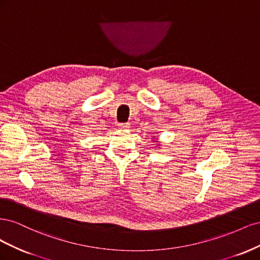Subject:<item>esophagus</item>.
<instances>
[{"label": "esophagus", "instance_id": "obj_1", "mask_svg": "<svg viewBox=\"0 0 260 260\" xmlns=\"http://www.w3.org/2000/svg\"><path fill=\"white\" fill-rule=\"evenodd\" d=\"M118 127H119L120 129H128L130 127V124L128 122H121L118 124Z\"/></svg>", "mask_w": 260, "mask_h": 260}]
</instances>
